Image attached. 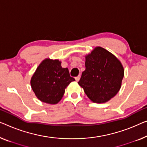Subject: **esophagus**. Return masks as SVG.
I'll list each match as a JSON object with an SVG mask.
<instances>
[{
	"label": "esophagus",
	"mask_w": 147,
	"mask_h": 147,
	"mask_svg": "<svg viewBox=\"0 0 147 147\" xmlns=\"http://www.w3.org/2000/svg\"><path fill=\"white\" fill-rule=\"evenodd\" d=\"M80 75H78V76L75 77V80H76V82H78V81H79V80H80Z\"/></svg>",
	"instance_id": "34e87169"
}]
</instances>
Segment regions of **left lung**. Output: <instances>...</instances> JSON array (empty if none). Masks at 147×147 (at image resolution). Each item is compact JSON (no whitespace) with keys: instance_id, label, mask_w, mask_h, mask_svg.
<instances>
[{"instance_id":"obj_1","label":"left lung","mask_w":147,"mask_h":147,"mask_svg":"<svg viewBox=\"0 0 147 147\" xmlns=\"http://www.w3.org/2000/svg\"><path fill=\"white\" fill-rule=\"evenodd\" d=\"M86 69L78 84L92 102L103 104L119 91L124 76L121 61L102 47H96L85 55Z\"/></svg>"}]
</instances>
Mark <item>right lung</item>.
Returning <instances> with one entry per match:
<instances>
[{
	"label": "right lung",
	"instance_id": "obj_1",
	"mask_svg": "<svg viewBox=\"0 0 147 147\" xmlns=\"http://www.w3.org/2000/svg\"><path fill=\"white\" fill-rule=\"evenodd\" d=\"M74 80L70 76L69 69L61 67V61L46 58L33 74L30 84L40 101L57 104L62 99L67 86Z\"/></svg>",
	"mask_w": 147,
	"mask_h": 147
}]
</instances>
